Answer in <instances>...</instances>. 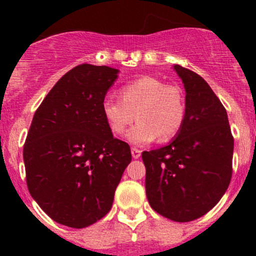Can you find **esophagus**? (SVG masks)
I'll list each match as a JSON object with an SVG mask.
<instances>
[{"label": "esophagus", "instance_id": "34e87169", "mask_svg": "<svg viewBox=\"0 0 256 256\" xmlns=\"http://www.w3.org/2000/svg\"><path fill=\"white\" fill-rule=\"evenodd\" d=\"M131 154H132V158H140V156H141V150H138V148H136V147H132V148H131Z\"/></svg>", "mask_w": 256, "mask_h": 256}]
</instances>
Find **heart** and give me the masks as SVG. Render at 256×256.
Returning a JSON list of instances; mask_svg holds the SVG:
<instances>
[{
    "instance_id": "obj_1",
    "label": "heart",
    "mask_w": 256,
    "mask_h": 256,
    "mask_svg": "<svg viewBox=\"0 0 256 256\" xmlns=\"http://www.w3.org/2000/svg\"><path fill=\"white\" fill-rule=\"evenodd\" d=\"M121 100L106 98L102 112L112 132L121 135L138 118L128 132L131 144L144 146L157 138L168 141L180 132L186 118V102L176 85L164 84L154 76H141L124 85Z\"/></svg>"
}]
</instances>
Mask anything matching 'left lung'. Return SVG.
Segmentation results:
<instances>
[{
    "label": "left lung",
    "mask_w": 256,
    "mask_h": 256,
    "mask_svg": "<svg viewBox=\"0 0 256 256\" xmlns=\"http://www.w3.org/2000/svg\"><path fill=\"white\" fill-rule=\"evenodd\" d=\"M186 90V118L172 142L142 152L150 206L174 222H190L220 200L232 178L234 138L226 110L208 82L174 66Z\"/></svg>",
    "instance_id": "left-lung-1"
}]
</instances>
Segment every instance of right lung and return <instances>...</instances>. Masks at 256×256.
<instances>
[{
  "label": "right lung",
  "mask_w": 256,
  "mask_h": 256,
  "mask_svg": "<svg viewBox=\"0 0 256 256\" xmlns=\"http://www.w3.org/2000/svg\"><path fill=\"white\" fill-rule=\"evenodd\" d=\"M118 69L80 64L52 88L33 116L23 147L33 200L54 222L85 228L112 209L131 162L130 146L112 136L102 102Z\"/></svg>",
  "instance_id": "1"
}]
</instances>
